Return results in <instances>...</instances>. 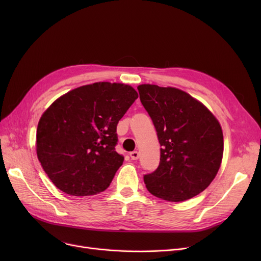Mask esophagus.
<instances>
[{
  "label": "esophagus",
  "instance_id": "1",
  "mask_svg": "<svg viewBox=\"0 0 261 261\" xmlns=\"http://www.w3.org/2000/svg\"><path fill=\"white\" fill-rule=\"evenodd\" d=\"M130 158L132 159V160H138L139 158H140V153H139V151H132L131 153H130Z\"/></svg>",
  "mask_w": 261,
  "mask_h": 261
}]
</instances>
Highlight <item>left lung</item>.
<instances>
[{
    "instance_id": "8db88e82",
    "label": "left lung",
    "mask_w": 261,
    "mask_h": 261,
    "mask_svg": "<svg viewBox=\"0 0 261 261\" xmlns=\"http://www.w3.org/2000/svg\"><path fill=\"white\" fill-rule=\"evenodd\" d=\"M141 101L151 117L162 146L160 165L144 181L151 195L182 202L206 189L220 168V122L201 101L171 87L141 85Z\"/></svg>"
}]
</instances>
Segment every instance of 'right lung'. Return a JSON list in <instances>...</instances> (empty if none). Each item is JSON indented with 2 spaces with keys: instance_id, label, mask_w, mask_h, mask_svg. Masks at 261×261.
<instances>
[{
  "instance_id": "right-lung-1",
  "label": "right lung",
  "mask_w": 261,
  "mask_h": 261,
  "mask_svg": "<svg viewBox=\"0 0 261 261\" xmlns=\"http://www.w3.org/2000/svg\"><path fill=\"white\" fill-rule=\"evenodd\" d=\"M138 97L129 85L95 82L65 93L46 109L36 150L55 186L76 197L109 187L123 162L115 151L116 126Z\"/></svg>"
}]
</instances>
